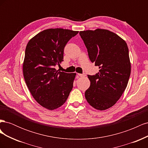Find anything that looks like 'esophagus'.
I'll use <instances>...</instances> for the list:
<instances>
[{"label": "esophagus", "mask_w": 148, "mask_h": 148, "mask_svg": "<svg viewBox=\"0 0 148 148\" xmlns=\"http://www.w3.org/2000/svg\"><path fill=\"white\" fill-rule=\"evenodd\" d=\"M78 76H79V77H85V74H79V73H78Z\"/></svg>", "instance_id": "esophagus-1"}]
</instances>
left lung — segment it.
I'll use <instances>...</instances> for the list:
<instances>
[{"label": "left lung", "mask_w": 148, "mask_h": 148, "mask_svg": "<svg viewBox=\"0 0 148 148\" xmlns=\"http://www.w3.org/2000/svg\"><path fill=\"white\" fill-rule=\"evenodd\" d=\"M79 35L89 59L99 69L95 75H88L91 84L85 97L95 109L106 110L117 102L127 86L131 73L127 44L107 29L83 31Z\"/></svg>", "instance_id": "left-lung-1"}]
</instances>
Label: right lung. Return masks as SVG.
Wrapping results in <instances>:
<instances>
[{"label": "right lung", "instance_id": "right-lung-1", "mask_svg": "<svg viewBox=\"0 0 148 148\" xmlns=\"http://www.w3.org/2000/svg\"><path fill=\"white\" fill-rule=\"evenodd\" d=\"M78 31L51 28L31 38L25 49L23 73L26 85L38 103L49 110L63 105L73 88L75 73L59 71L64 50Z\"/></svg>", "mask_w": 148, "mask_h": 148}]
</instances>
